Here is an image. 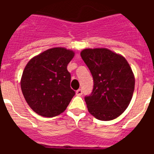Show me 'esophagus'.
<instances>
[{
  "label": "esophagus",
  "mask_w": 154,
  "mask_h": 154,
  "mask_svg": "<svg viewBox=\"0 0 154 154\" xmlns=\"http://www.w3.org/2000/svg\"><path fill=\"white\" fill-rule=\"evenodd\" d=\"M82 94H83V92H82V90L81 89H77V91H76V94H77V96H82Z\"/></svg>",
  "instance_id": "esophagus-1"
}]
</instances>
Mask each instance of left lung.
Listing matches in <instances>:
<instances>
[{
	"label": "left lung",
	"instance_id": "1",
	"mask_svg": "<svg viewBox=\"0 0 154 154\" xmlns=\"http://www.w3.org/2000/svg\"><path fill=\"white\" fill-rule=\"evenodd\" d=\"M81 57L94 78V89L85 97L97 119L111 121L126 109L134 94L135 78L126 59L108 49H85Z\"/></svg>",
	"mask_w": 154,
	"mask_h": 154
}]
</instances>
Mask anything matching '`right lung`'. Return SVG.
<instances>
[{
	"instance_id": "right-lung-1",
	"label": "right lung",
	"mask_w": 154,
	"mask_h": 154,
	"mask_svg": "<svg viewBox=\"0 0 154 154\" xmlns=\"http://www.w3.org/2000/svg\"><path fill=\"white\" fill-rule=\"evenodd\" d=\"M73 57V51L57 47L40 53L28 62L20 88L28 105L37 114L53 117L66 109L75 95L67 70Z\"/></svg>"
}]
</instances>
